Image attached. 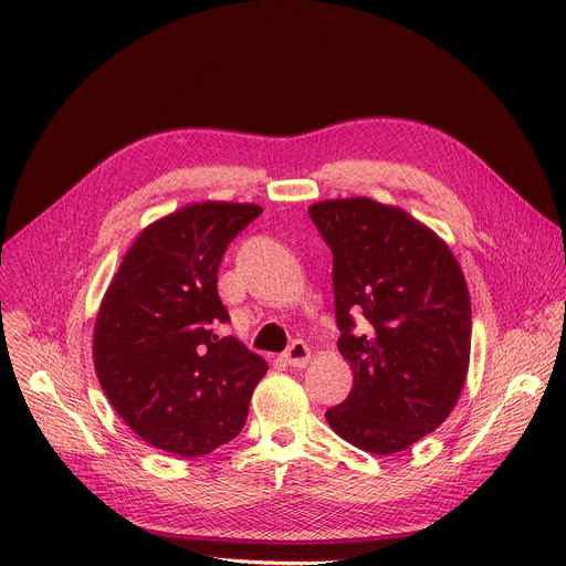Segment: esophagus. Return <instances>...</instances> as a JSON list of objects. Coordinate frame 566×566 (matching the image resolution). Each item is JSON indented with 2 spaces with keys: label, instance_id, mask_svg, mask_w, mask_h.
I'll return each instance as SVG.
<instances>
[{
  "label": "esophagus",
  "instance_id": "34e87169",
  "mask_svg": "<svg viewBox=\"0 0 566 566\" xmlns=\"http://www.w3.org/2000/svg\"><path fill=\"white\" fill-rule=\"evenodd\" d=\"M284 360L291 365V367H306L308 360H311V349L306 343L302 340H295L286 352H284Z\"/></svg>",
  "mask_w": 566,
  "mask_h": 566
}]
</instances>
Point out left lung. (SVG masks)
Segmentation results:
<instances>
[{
	"label": "left lung",
	"instance_id": "obj_1",
	"mask_svg": "<svg viewBox=\"0 0 566 566\" xmlns=\"http://www.w3.org/2000/svg\"><path fill=\"white\" fill-rule=\"evenodd\" d=\"M308 214L334 253L338 349L354 371L327 423L365 452H400L437 430L463 389L465 277L446 241L398 206L349 197L317 201ZM356 314L366 317L358 335Z\"/></svg>",
	"mask_w": 566,
	"mask_h": 566
}]
</instances>
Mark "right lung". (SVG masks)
<instances>
[{
  "mask_svg": "<svg viewBox=\"0 0 566 566\" xmlns=\"http://www.w3.org/2000/svg\"><path fill=\"white\" fill-rule=\"evenodd\" d=\"M262 208L188 203L134 239L98 308L94 367L118 417L149 446L201 457L234 439L269 365L214 327L217 271Z\"/></svg>",
  "mask_w": 566,
  "mask_h": 566,
  "instance_id": "add662e5",
  "label": "right lung"
}]
</instances>
